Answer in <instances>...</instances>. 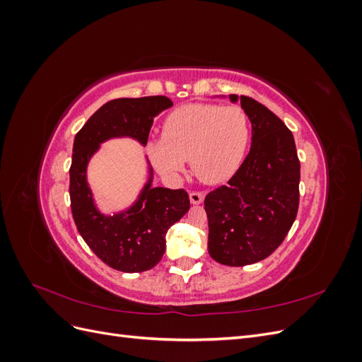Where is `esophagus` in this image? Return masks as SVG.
I'll use <instances>...</instances> for the list:
<instances>
[{"label": "esophagus", "instance_id": "obj_1", "mask_svg": "<svg viewBox=\"0 0 362 362\" xmlns=\"http://www.w3.org/2000/svg\"><path fill=\"white\" fill-rule=\"evenodd\" d=\"M204 201V193L202 192H192L190 193V202L192 204H201Z\"/></svg>", "mask_w": 362, "mask_h": 362}]
</instances>
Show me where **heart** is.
Here are the masks:
<instances>
[{"label":"heart","instance_id":"1","mask_svg":"<svg viewBox=\"0 0 362 362\" xmlns=\"http://www.w3.org/2000/svg\"><path fill=\"white\" fill-rule=\"evenodd\" d=\"M249 139V117L242 107L189 104L164 119L161 141H152L148 151L161 173L178 175L190 160L196 177L214 184L237 170Z\"/></svg>","mask_w":362,"mask_h":362}]
</instances>
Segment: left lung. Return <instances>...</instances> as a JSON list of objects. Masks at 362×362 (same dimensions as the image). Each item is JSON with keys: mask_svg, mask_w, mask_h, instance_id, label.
Masks as SVG:
<instances>
[{"mask_svg": "<svg viewBox=\"0 0 362 362\" xmlns=\"http://www.w3.org/2000/svg\"><path fill=\"white\" fill-rule=\"evenodd\" d=\"M240 100L252 124V145L234 177L205 196L208 252L225 266H247L278 249L298 216L300 163L291 131L267 107Z\"/></svg>", "mask_w": 362, "mask_h": 362, "instance_id": "1", "label": "left lung"}]
</instances>
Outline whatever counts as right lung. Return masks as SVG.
<instances>
[{"mask_svg": "<svg viewBox=\"0 0 362 362\" xmlns=\"http://www.w3.org/2000/svg\"><path fill=\"white\" fill-rule=\"evenodd\" d=\"M172 105L166 96L119 98L98 108L75 136L69 169L72 217L87 246L112 269L134 273L154 267L166 249L168 229L189 211V193L151 187L149 168L139 199L127 211L104 216L87 184V163L108 139L133 137L146 145L154 117Z\"/></svg>", "mask_w": 362, "mask_h": 362, "instance_id": "1", "label": "right lung"}]
</instances>
